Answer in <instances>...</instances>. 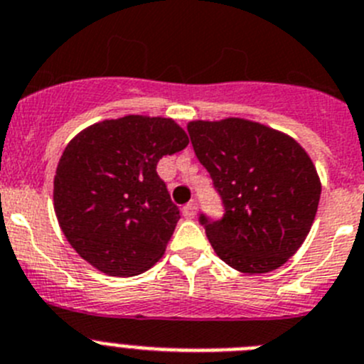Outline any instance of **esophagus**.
<instances>
[{"instance_id":"1","label":"esophagus","mask_w":364,"mask_h":364,"mask_svg":"<svg viewBox=\"0 0 364 364\" xmlns=\"http://www.w3.org/2000/svg\"><path fill=\"white\" fill-rule=\"evenodd\" d=\"M196 212H198V203L196 201H190L183 206V215H185L186 219H194Z\"/></svg>"}]
</instances>
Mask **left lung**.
<instances>
[{
    "mask_svg": "<svg viewBox=\"0 0 364 364\" xmlns=\"http://www.w3.org/2000/svg\"><path fill=\"white\" fill-rule=\"evenodd\" d=\"M190 141L221 198L219 219L199 214L215 254L245 274L287 263L309 235L321 183L297 141L247 119L192 121Z\"/></svg>",
    "mask_w": 364,
    "mask_h": 364,
    "instance_id": "obj_1",
    "label": "left lung"
}]
</instances>
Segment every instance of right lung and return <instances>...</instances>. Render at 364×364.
Instances as JSON below:
<instances>
[{
    "label": "right lung",
    "instance_id": "obj_1",
    "mask_svg": "<svg viewBox=\"0 0 364 364\" xmlns=\"http://www.w3.org/2000/svg\"><path fill=\"white\" fill-rule=\"evenodd\" d=\"M186 145L174 121L146 116L101 121L68 143L55 170L54 208L85 261L130 277L161 259L181 214L156 166Z\"/></svg>",
    "mask_w": 364,
    "mask_h": 364
}]
</instances>
